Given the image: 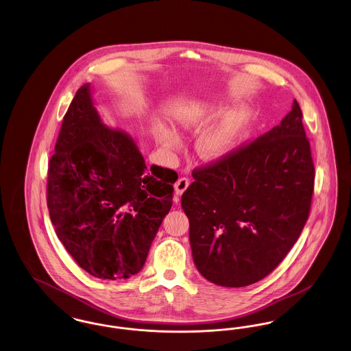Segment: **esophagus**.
<instances>
[{
	"label": "esophagus",
	"instance_id": "34e87169",
	"mask_svg": "<svg viewBox=\"0 0 351 351\" xmlns=\"http://www.w3.org/2000/svg\"><path fill=\"white\" fill-rule=\"evenodd\" d=\"M188 185H189V180L186 179V178H180L175 185H173V188H175V193L176 195H183L184 192H185V189L188 188Z\"/></svg>",
	"mask_w": 351,
	"mask_h": 351
}]
</instances>
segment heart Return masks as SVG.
<instances>
[{
  "label": "heart",
  "mask_w": 351,
  "mask_h": 351,
  "mask_svg": "<svg viewBox=\"0 0 351 351\" xmlns=\"http://www.w3.org/2000/svg\"><path fill=\"white\" fill-rule=\"evenodd\" d=\"M223 112V106L219 102H212L201 109H197L186 116L179 118L180 126L189 130L196 128L202 121L215 117ZM252 114L249 110H237L226 114L223 119L213 129L201 134L195 143V151L201 160L208 163H216L229 156L245 139L250 130ZM162 143L168 149H176L180 145L179 135L165 129L160 134Z\"/></svg>",
  "instance_id": "b5f03b06"
}]
</instances>
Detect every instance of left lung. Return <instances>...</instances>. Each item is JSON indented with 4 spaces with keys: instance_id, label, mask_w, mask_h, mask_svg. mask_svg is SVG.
<instances>
[{
    "instance_id": "1",
    "label": "left lung",
    "mask_w": 351,
    "mask_h": 351,
    "mask_svg": "<svg viewBox=\"0 0 351 351\" xmlns=\"http://www.w3.org/2000/svg\"><path fill=\"white\" fill-rule=\"evenodd\" d=\"M302 113L291 112L268 133L208 167L182 196L192 256L221 287L266 278L292 249L308 219L315 184Z\"/></svg>"
}]
</instances>
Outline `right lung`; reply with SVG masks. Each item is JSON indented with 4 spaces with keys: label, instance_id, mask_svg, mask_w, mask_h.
<instances>
[{
    "label": "right lung",
    "instance_id": "right-lung-1",
    "mask_svg": "<svg viewBox=\"0 0 351 351\" xmlns=\"http://www.w3.org/2000/svg\"><path fill=\"white\" fill-rule=\"evenodd\" d=\"M178 173L146 167L130 134L105 125L92 84L76 92L49 165L47 206L66 250L88 274L121 280L145 266L172 206Z\"/></svg>",
    "mask_w": 351,
    "mask_h": 351
}]
</instances>
